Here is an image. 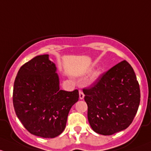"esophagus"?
<instances>
[{
    "label": "esophagus",
    "mask_w": 151,
    "mask_h": 151,
    "mask_svg": "<svg viewBox=\"0 0 151 151\" xmlns=\"http://www.w3.org/2000/svg\"><path fill=\"white\" fill-rule=\"evenodd\" d=\"M83 97H84V94H83V92L82 91H79V98L80 99H83Z\"/></svg>",
    "instance_id": "esophagus-1"
}]
</instances>
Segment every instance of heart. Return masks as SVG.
I'll list each match as a JSON object with an SVG mask.
<instances>
[{
  "mask_svg": "<svg viewBox=\"0 0 151 151\" xmlns=\"http://www.w3.org/2000/svg\"><path fill=\"white\" fill-rule=\"evenodd\" d=\"M97 76H98V73H97V74H96V75H95V76H94V77H93L92 80H93V81H94V80H95V79H96V78H97Z\"/></svg>",
  "mask_w": 151,
  "mask_h": 151,
  "instance_id": "obj_1",
  "label": "heart"
}]
</instances>
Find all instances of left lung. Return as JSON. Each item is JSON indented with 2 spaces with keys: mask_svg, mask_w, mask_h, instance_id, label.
I'll return each instance as SVG.
<instances>
[{
  "mask_svg": "<svg viewBox=\"0 0 151 151\" xmlns=\"http://www.w3.org/2000/svg\"><path fill=\"white\" fill-rule=\"evenodd\" d=\"M83 91L90 126L102 135L126 129L132 122L140 102L139 83L133 68L126 60L99 76Z\"/></svg>",
  "mask_w": 151,
  "mask_h": 151,
  "instance_id": "1",
  "label": "left lung"
}]
</instances>
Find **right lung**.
Segmentation results:
<instances>
[{"label": "right lung", "mask_w": 151, "mask_h": 151, "mask_svg": "<svg viewBox=\"0 0 151 151\" xmlns=\"http://www.w3.org/2000/svg\"><path fill=\"white\" fill-rule=\"evenodd\" d=\"M57 68L49 54L34 57L19 70L13 104L24 128L35 136L54 138L64 131L68 113L78 100L77 89H60Z\"/></svg>", "instance_id": "1"}]
</instances>
